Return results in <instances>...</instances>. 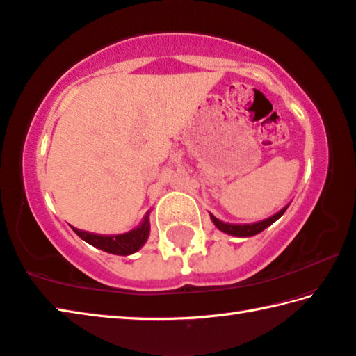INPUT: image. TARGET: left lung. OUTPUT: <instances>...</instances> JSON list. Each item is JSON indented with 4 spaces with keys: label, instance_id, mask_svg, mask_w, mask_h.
Returning <instances> with one entry per match:
<instances>
[{
    "label": "left lung",
    "instance_id": "8db88e82",
    "mask_svg": "<svg viewBox=\"0 0 356 356\" xmlns=\"http://www.w3.org/2000/svg\"><path fill=\"white\" fill-rule=\"evenodd\" d=\"M286 209H288V205L283 207V209L279 213H275V215H273L270 218L263 219V221H258V222H254V224H229V222H222V221H219L218 218L213 216L211 213H210V218H211L213 224H215L219 230L224 232V234H229V235H234V236H240V238H245V236H254L257 234H260V232H263L266 227H269L270 224L275 222L277 219H279L283 215V213L286 211Z\"/></svg>",
    "mask_w": 356,
    "mask_h": 356
}]
</instances>
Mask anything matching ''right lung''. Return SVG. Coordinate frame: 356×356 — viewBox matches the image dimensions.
<instances>
[{
	"label": "right lung",
	"mask_w": 356,
	"mask_h": 356,
	"mask_svg": "<svg viewBox=\"0 0 356 356\" xmlns=\"http://www.w3.org/2000/svg\"><path fill=\"white\" fill-rule=\"evenodd\" d=\"M76 235L82 238L83 241L92 244L93 248H98L104 252H108V254H115V255H131L134 252H137L138 249L143 248V244L146 243L147 236H149V230H151V224H149V211L146 213V216L143 219L138 227H135L134 230L127 232V234H121V235H98V234H90V232H83L76 227H71Z\"/></svg>",
	"instance_id": "obj_1"
}]
</instances>
